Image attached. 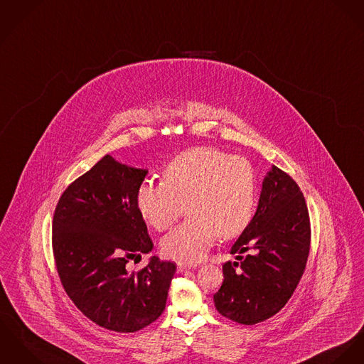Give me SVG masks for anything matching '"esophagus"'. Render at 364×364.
Returning <instances> with one entry per match:
<instances>
[{
  "instance_id": "obj_1",
  "label": "esophagus",
  "mask_w": 364,
  "mask_h": 364,
  "mask_svg": "<svg viewBox=\"0 0 364 364\" xmlns=\"http://www.w3.org/2000/svg\"><path fill=\"white\" fill-rule=\"evenodd\" d=\"M191 268H193V265L178 264V272H183V271H186V269H191Z\"/></svg>"
}]
</instances>
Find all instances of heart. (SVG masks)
Listing matches in <instances>:
<instances>
[{
	"instance_id": "obj_1",
	"label": "heart",
	"mask_w": 364,
	"mask_h": 364,
	"mask_svg": "<svg viewBox=\"0 0 364 364\" xmlns=\"http://www.w3.org/2000/svg\"><path fill=\"white\" fill-rule=\"evenodd\" d=\"M256 195L249 160L214 147H193L166 164L164 181H143L136 203L144 221L157 231L169 228L186 203L189 218L166 235L161 249L172 260L193 264L218 236L232 239L246 230Z\"/></svg>"
}]
</instances>
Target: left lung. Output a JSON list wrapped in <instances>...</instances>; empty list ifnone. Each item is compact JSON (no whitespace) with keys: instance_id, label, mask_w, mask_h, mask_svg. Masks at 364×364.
<instances>
[{"instance_id":"8db88e82","label":"left lung","mask_w":364,"mask_h":364,"mask_svg":"<svg viewBox=\"0 0 364 364\" xmlns=\"http://www.w3.org/2000/svg\"><path fill=\"white\" fill-rule=\"evenodd\" d=\"M309 250L310 220L303 193L288 173L272 166L263 179L255 217L232 245L240 263L223 265L215 309L246 326L272 317L296 289Z\"/></svg>"}]
</instances>
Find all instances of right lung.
<instances>
[{
  "label": "right lung",
  "mask_w": 364,
  "mask_h": 364,
  "mask_svg": "<svg viewBox=\"0 0 364 364\" xmlns=\"http://www.w3.org/2000/svg\"><path fill=\"white\" fill-rule=\"evenodd\" d=\"M147 169L109 154L72 182L53 220V250L68 296L100 327L134 332L166 309L176 265L153 256L139 272L127 264L153 250L136 193Z\"/></svg>",
  "instance_id": "obj_1"
}]
</instances>
